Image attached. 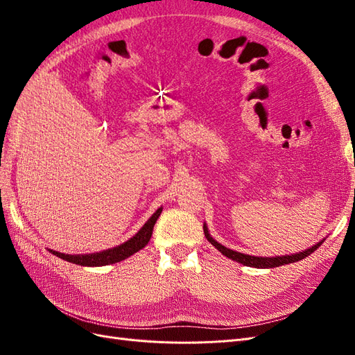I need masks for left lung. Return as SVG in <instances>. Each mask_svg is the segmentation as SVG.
I'll return each instance as SVG.
<instances>
[{
	"label": "left lung",
	"instance_id": "8db88e82",
	"mask_svg": "<svg viewBox=\"0 0 355 355\" xmlns=\"http://www.w3.org/2000/svg\"><path fill=\"white\" fill-rule=\"evenodd\" d=\"M204 235H206V239L216 247V249L225 254L227 257H230V259L235 261V262H240L243 265H247V266H254V268H275V266H282V265H287V263H293V262H297V261H302L304 257L309 256L313 252H315L318 247L321 245L320 241L317 243L315 245L309 247V249L300 252V253H296V254H292V256H275V257H257V256H250V254H244V253H240V252H235V250H231L228 249V247L222 245L220 243H218L216 240H213L210 237V234L207 231V227L206 223H204Z\"/></svg>",
	"mask_w": 355,
	"mask_h": 355
}]
</instances>
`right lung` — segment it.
Here are the masks:
<instances>
[{"label": "right lung", "instance_id": "1", "mask_svg": "<svg viewBox=\"0 0 355 355\" xmlns=\"http://www.w3.org/2000/svg\"><path fill=\"white\" fill-rule=\"evenodd\" d=\"M161 210L163 209L159 207L153 216L148 219V222L141 228V231L135 235V237H132L130 240H127L120 245L114 247V249H108V250L92 253V254H65V253H59L56 250H50V249L49 250L50 253L56 254L58 257H62L63 261H68L71 263L81 265V266H103V265L124 261L128 256H132L133 253L144 249V247L148 244V241L151 240L154 225L161 214Z\"/></svg>", "mask_w": 355, "mask_h": 355}]
</instances>
